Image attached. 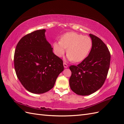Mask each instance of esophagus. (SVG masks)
<instances>
[{
    "label": "esophagus",
    "instance_id": "34e87169",
    "mask_svg": "<svg viewBox=\"0 0 124 124\" xmlns=\"http://www.w3.org/2000/svg\"><path fill=\"white\" fill-rule=\"evenodd\" d=\"M63 65H64V67L65 68H67L68 67V65L66 64V63H65V62H64L63 63Z\"/></svg>",
    "mask_w": 124,
    "mask_h": 124
}]
</instances>
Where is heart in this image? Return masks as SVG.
<instances>
[{
    "mask_svg": "<svg viewBox=\"0 0 124 124\" xmlns=\"http://www.w3.org/2000/svg\"><path fill=\"white\" fill-rule=\"evenodd\" d=\"M92 46V41L89 37L73 32L64 34L60 41L53 44V51L57 56H62L67 49L68 59L74 62L82 61L86 58Z\"/></svg>",
    "mask_w": 124,
    "mask_h": 124,
    "instance_id": "obj_1",
    "label": "heart"
}]
</instances>
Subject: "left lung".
<instances>
[{
  "mask_svg": "<svg viewBox=\"0 0 124 124\" xmlns=\"http://www.w3.org/2000/svg\"><path fill=\"white\" fill-rule=\"evenodd\" d=\"M92 47L89 54L78 65H71V89L80 95H88L103 86L109 70L110 53L103 41L92 34Z\"/></svg>",
  "mask_w": 124,
  "mask_h": 124,
  "instance_id": "8db88e82",
  "label": "left lung"
}]
</instances>
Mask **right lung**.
Segmentation results:
<instances>
[{"label":"right lung","mask_w":124,"mask_h":124,"mask_svg":"<svg viewBox=\"0 0 124 124\" xmlns=\"http://www.w3.org/2000/svg\"><path fill=\"white\" fill-rule=\"evenodd\" d=\"M45 29L34 31L19 41L14 54V66L21 84L30 92L42 94L53 87L64 70L62 60L53 52L45 37Z\"/></svg>","instance_id":"obj_1"}]
</instances>
